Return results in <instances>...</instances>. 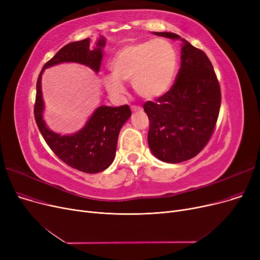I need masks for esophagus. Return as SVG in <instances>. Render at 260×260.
Segmentation results:
<instances>
[{
  "mask_svg": "<svg viewBox=\"0 0 260 260\" xmlns=\"http://www.w3.org/2000/svg\"><path fill=\"white\" fill-rule=\"evenodd\" d=\"M131 108H132V111H133V112L140 111V109H141V107H140V106H137V105H132V106H131Z\"/></svg>",
  "mask_w": 260,
  "mask_h": 260,
  "instance_id": "esophagus-1",
  "label": "esophagus"
}]
</instances>
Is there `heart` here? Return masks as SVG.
Wrapping results in <instances>:
<instances>
[{
	"label": "heart",
	"mask_w": 260,
	"mask_h": 260,
	"mask_svg": "<svg viewBox=\"0 0 260 260\" xmlns=\"http://www.w3.org/2000/svg\"><path fill=\"white\" fill-rule=\"evenodd\" d=\"M178 67V57L171 42L154 39L121 46L109 61L113 76L103 79L107 91L119 95L124 91L121 82H129L140 97L154 100L167 93Z\"/></svg>",
	"instance_id": "obj_1"
}]
</instances>
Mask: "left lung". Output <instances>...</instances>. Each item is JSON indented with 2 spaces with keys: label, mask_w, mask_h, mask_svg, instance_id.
Wrapping results in <instances>:
<instances>
[{
  "label": "left lung",
  "mask_w": 260,
  "mask_h": 260,
  "mask_svg": "<svg viewBox=\"0 0 260 260\" xmlns=\"http://www.w3.org/2000/svg\"><path fill=\"white\" fill-rule=\"evenodd\" d=\"M174 40L173 32H154ZM171 89L143 109L149 120L148 146L159 160L179 163L198 155L214 133L221 104L219 82L208 56L187 41Z\"/></svg>",
  "instance_id": "left-lung-1"
}]
</instances>
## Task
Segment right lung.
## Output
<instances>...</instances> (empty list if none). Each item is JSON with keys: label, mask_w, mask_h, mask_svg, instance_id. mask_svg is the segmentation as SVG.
<instances>
[{"label": "right lung", "mask_w": 260, "mask_h": 260, "mask_svg": "<svg viewBox=\"0 0 260 260\" xmlns=\"http://www.w3.org/2000/svg\"><path fill=\"white\" fill-rule=\"evenodd\" d=\"M89 44V38L67 44L44 64L37 81L34 113L41 135L56 156L73 169L94 174L106 170L113 163L120 129L132 115L129 106L127 104L118 107L100 106L95 109L83 128L74 135L61 136L51 132L45 125L42 116L44 103L41 91L43 71L53 65L63 62H76L89 66L98 73L105 39L101 37L98 40L97 48L93 50L90 49Z\"/></svg>", "instance_id": "obj_1"}]
</instances>
